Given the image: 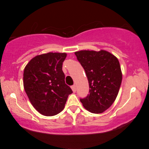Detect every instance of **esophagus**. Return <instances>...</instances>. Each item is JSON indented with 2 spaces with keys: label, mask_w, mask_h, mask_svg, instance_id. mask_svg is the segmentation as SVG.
I'll use <instances>...</instances> for the list:
<instances>
[{
  "label": "esophagus",
  "mask_w": 149,
  "mask_h": 149,
  "mask_svg": "<svg viewBox=\"0 0 149 149\" xmlns=\"http://www.w3.org/2000/svg\"><path fill=\"white\" fill-rule=\"evenodd\" d=\"M71 89H72V90H73V92H76V85H72V86H71Z\"/></svg>",
  "instance_id": "obj_1"
}]
</instances>
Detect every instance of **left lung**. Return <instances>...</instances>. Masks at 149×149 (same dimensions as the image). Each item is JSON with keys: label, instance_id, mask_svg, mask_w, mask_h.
Wrapping results in <instances>:
<instances>
[{"label": "left lung", "instance_id": "1", "mask_svg": "<svg viewBox=\"0 0 149 149\" xmlns=\"http://www.w3.org/2000/svg\"><path fill=\"white\" fill-rule=\"evenodd\" d=\"M88 77L90 93L80 99L85 109L102 113L112 105L118 94L122 72L118 59L106 50L75 52Z\"/></svg>", "mask_w": 149, "mask_h": 149}]
</instances>
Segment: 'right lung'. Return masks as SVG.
Wrapping results in <instances>:
<instances>
[{"mask_svg":"<svg viewBox=\"0 0 149 149\" xmlns=\"http://www.w3.org/2000/svg\"><path fill=\"white\" fill-rule=\"evenodd\" d=\"M66 53L48 52L31 59L24 71V88L33 107L42 115L52 116L64 109L72 93L62 71Z\"/></svg>","mask_w":149,"mask_h":149,"instance_id":"right-lung-1","label":"right lung"}]
</instances>
